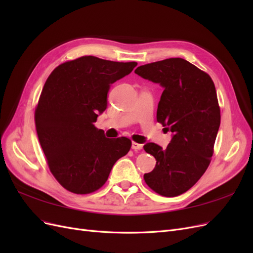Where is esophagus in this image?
Here are the masks:
<instances>
[{
  "label": "esophagus",
  "mask_w": 253,
  "mask_h": 253,
  "mask_svg": "<svg viewBox=\"0 0 253 253\" xmlns=\"http://www.w3.org/2000/svg\"><path fill=\"white\" fill-rule=\"evenodd\" d=\"M132 149H133V150H135V151L141 150V149H142V144H140V143H137V142H133V143H132Z\"/></svg>",
  "instance_id": "obj_1"
}]
</instances>
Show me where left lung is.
<instances>
[{
    "mask_svg": "<svg viewBox=\"0 0 253 253\" xmlns=\"http://www.w3.org/2000/svg\"><path fill=\"white\" fill-rule=\"evenodd\" d=\"M135 74L164 87L156 117L172 132L166 150L153 142L143 145L156 159L144 181L160 195L178 196L195 185L211 162L220 125L215 86L208 74L181 58L141 65Z\"/></svg>",
    "mask_w": 253,
    "mask_h": 253,
    "instance_id": "1",
    "label": "left lung"
}]
</instances>
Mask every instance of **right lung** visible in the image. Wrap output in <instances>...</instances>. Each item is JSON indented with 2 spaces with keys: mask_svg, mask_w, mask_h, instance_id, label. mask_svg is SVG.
<instances>
[{
  "mask_svg": "<svg viewBox=\"0 0 253 253\" xmlns=\"http://www.w3.org/2000/svg\"><path fill=\"white\" fill-rule=\"evenodd\" d=\"M136 65L84 56L60 64L45 82L35 112L37 134L50 172L70 192L100 189L131 149L126 137L106 138L94 124L108 106L111 84Z\"/></svg>",
  "mask_w": 253,
  "mask_h": 253,
  "instance_id": "1",
  "label": "right lung"
}]
</instances>
